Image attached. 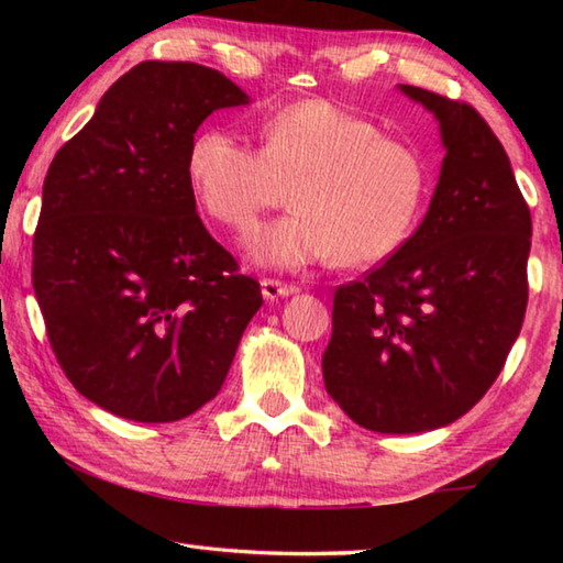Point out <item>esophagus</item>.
Returning a JSON list of instances; mask_svg holds the SVG:
<instances>
[{"mask_svg":"<svg viewBox=\"0 0 563 563\" xmlns=\"http://www.w3.org/2000/svg\"><path fill=\"white\" fill-rule=\"evenodd\" d=\"M261 290H263L265 300H280V298H290V295H295L300 288L298 285L280 283V280H263Z\"/></svg>","mask_w":563,"mask_h":563,"instance_id":"esophagus-1","label":"esophagus"}]
</instances>
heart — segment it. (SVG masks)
I'll list each match as a JSON object with an SVG mask.
<instances>
[{
    "instance_id": "b5f03b06",
    "label": "heart",
    "mask_w": 563,
    "mask_h": 563,
    "mask_svg": "<svg viewBox=\"0 0 563 563\" xmlns=\"http://www.w3.org/2000/svg\"><path fill=\"white\" fill-rule=\"evenodd\" d=\"M188 178L208 216L238 231L292 186V213L245 238L247 258L271 271L385 261L415 231L427 198V166L412 146L325 99L273 111L261 148L231 129L198 131Z\"/></svg>"
}]
</instances>
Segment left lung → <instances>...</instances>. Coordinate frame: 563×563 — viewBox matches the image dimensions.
<instances>
[{"label":"left lung","instance_id":"1","mask_svg":"<svg viewBox=\"0 0 563 563\" xmlns=\"http://www.w3.org/2000/svg\"><path fill=\"white\" fill-rule=\"evenodd\" d=\"M397 89L440 123V180L417 231L338 288L322 379L352 422L415 434L452 424L499 377L527 312L531 213L479 113Z\"/></svg>","mask_w":563,"mask_h":563}]
</instances>
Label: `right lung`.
Here are the masks:
<instances>
[{
	"instance_id": "right-lung-1",
	"label": "right lung",
	"mask_w": 563,
	"mask_h": 563,
	"mask_svg": "<svg viewBox=\"0 0 563 563\" xmlns=\"http://www.w3.org/2000/svg\"><path fill=\"white\" fill-rule=\"evenodd\" d=\"M251 97L194 62H141L44 178L34 292L66 377L107 412L176 422L221 393L261 285L196 216L188 148Z\"/></svg>"
}]
</instances>
